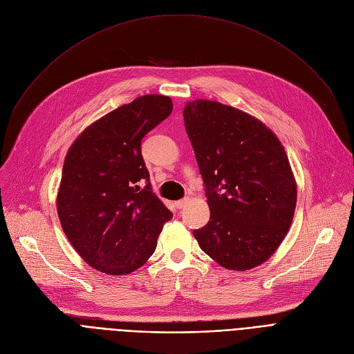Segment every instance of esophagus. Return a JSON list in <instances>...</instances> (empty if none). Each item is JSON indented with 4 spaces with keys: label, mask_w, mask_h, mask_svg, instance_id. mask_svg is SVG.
<instances>
[{
    "label": "esophagus",
    "mask_w": 354,
    "mask_h": 354,
    "mask_svg": "<svg viewBox=\"0 0 354 354\" xmlns=\"http://www.w3.org/2000/svg\"><path fill=\"white\" fill-rule=\"evenodd\" d=\"M188 202H189V198H183V199L176 201V202H175V207H176L178 209H182V208L187 207V203H188Z\"/></svg>",
    "instance_id": "34e87169"
}]
</instances>
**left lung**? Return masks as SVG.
I'll use <instances>...</instances> for the list:
<instances>
[{"label":"left lung","instance_id":"1","mask_svg":"<svg viewBox=\"0 0 354 354\" xmlns=\"http://www.w3.org/2000/svg\"><path fill=\"white\" fill-rule=\"evenodd\" d=\"M185 129L207 189L208 224L194 231L221 267L261 266L291 227L297 183L284 146L261 120L214 100L188 102Z\"/></svg>","mask_w":354,"mask_h":354}]
</instances>
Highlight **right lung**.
I'll list each match as a JSON object with an SVG mask.
<instances>
[{"label": "right lung", "mask_w": 354, "mask_h": 354, "mask_svg": "<svg viewBox=\"0 0 354 354\" xmlns=\"http://www.w3.org/2000/svg\"><path fill=\"white\" fill-rule=\"evenodd\" d=\"M172 100L145 95L87 126L64 159L57 214L84 261L126 275L155 252L172 212L152 192L140 142L172 113Z\"/></svg>", "instance_id": "right-lung-1"}]
</instances>
